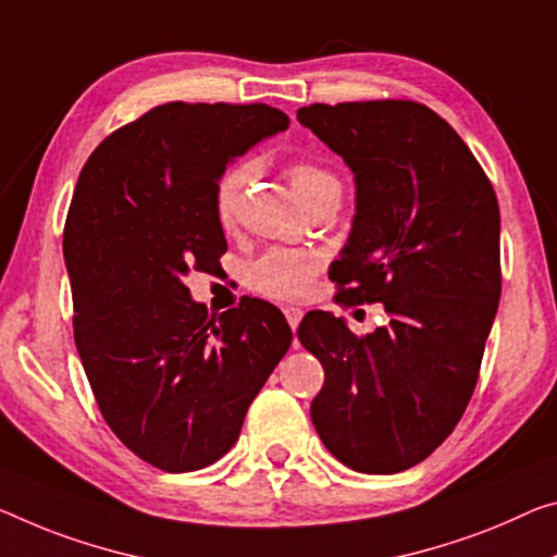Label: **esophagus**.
<instances>
[{"label":"esophagus","instance_id":"esophagus-1","mask_svg":"<svg viewBox=\"0 0 557 557\" xmlns=\"http://www.w3.org/2000/svg\"><path fill=\"white\" fill-rule=\"evenodd\" d=\"M284 313H286L288 326L296 331V329H298V323H301V319H304V311H301V308H296V306H286V308H284Z\"/></svg>","mask_w":557,"mask_h":557}]
</instances>
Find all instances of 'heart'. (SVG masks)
<instances>
[{"label":"heart","instance_id":"b5f03b06","mask_svg":"<svg viewBox=\"0 0 557 557\" xmlns=\"http://www.w3.org/2000/svg\"><path fill=\"white\" fill-rule=\"evenodd\" d=\"M253 174L251 164H236L221 174L216 189H213V211L221 226L234 224L238 201ZM290 186L301 203L313 201L315 196L329 191H341L338 178L313 161H294L288 164ZM319 271V259L304 251L273 249L256 259L249 267V284L263 296L271 298H298L311 288V281Z\"/></svg>","mask_w":557,"mask_h":557}]
</instances>
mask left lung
Masks as SVG:
<instances>
[{"label":"left lung","mask_w":557,"mask_h":557,"mask_svg":"<svg viewBox=\"0 0 557 557\" xmlns=\"http://www.w3.org/2000/svg\"><path fill=\"white\" fill-rule=\"evenodd\" d=\"M346 161L356 213L329 276L346 304H383L386 326L358 338L311 311L298 341L326 373L311 421L358 473L421 463L473 396L500 301V211L485 171L453 126L416 101L298 109Z\"/></svg>","instance_id":"obj_1"}]
</instances>
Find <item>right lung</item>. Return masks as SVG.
I'll use <instances>...</instances> for the list:
<instances>
[{"label": "right lung", "instance_id": "obj_1", "mask_svg": "<svg viewBox=\"0 0 557 557\" xmlns=\"http://www.w3.org/2000/svg\"><path fill=\"white\" fill-rule=\"evenodd\" d=\"M286 129L267 104L171 101L107 136L76 182L64 226L76 350L116 438L166 473L231 450L294 338L276 306L209 315L186 288L226 251L221 174Z\"/></svg>", "mask_w": 557, "mask_h": 557}]
</instances>
